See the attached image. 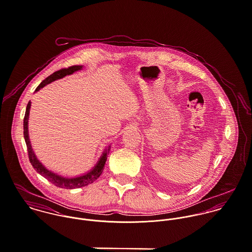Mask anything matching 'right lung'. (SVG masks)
Instances as JSON below:
<instances>
[{"mask_svg":"<svg viewBox=\"0 0 252 252\" xmlns=\"http://www.w3.org/2000/svg\"><path fill=\"white\" fill-rule=\"evenodd\" d=\"M83 66H72L68 69H62L60 71L53 72L52 74H50L48 77H46L37 87H36L35 92H37L38 90H40L42 87H44L45 85L51 83L54 80L63 78L66 75H70L72 74L74 72L80 71L82 70ZM30 108H31V101H29L27 108H26V112H25V116H24V122H23V127H24V139H25V143L27 145V150H28V155H29V160L32 164V166L34 167V169L36 172L41 175L43 178H45L46 180H49L52 184L56 185L57 187L60 188H66V189H73V188H79V187H83L86 186L90 183H93L95 180H97L103 173L105 164L107 162V158H108V154L110 150V144L108 147H106L104 149L103 154L101 155V157L99 158L97 164L87 173L77 176V177H73V178H69V177H64L62 175L56 174L50 170H48L36 157L33 148H32V144L30 142V138H29V130H28V120H29V114H30Z\"/></svg>","mask_w":252,"mask_h":252,"instance_id":"1","label":"right lung"}]
</instances>
